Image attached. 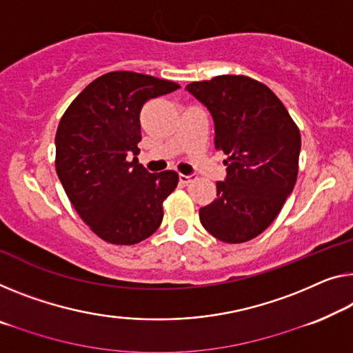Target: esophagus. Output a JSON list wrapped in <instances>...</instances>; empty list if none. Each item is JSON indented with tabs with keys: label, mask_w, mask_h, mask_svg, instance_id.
Wrapping results in <instances>:
<instances>
[{
	"label": "esophagus",
	"mask_w": 353,
	"mask_h": 353,
	"mask_svg": "<svg viewBox=\"0 0 353 353\" xmlns=\"http://www.w3.org/2000/svg\"><path fill=\"white\" fill-rule=\"evenodd\" d=\"M180 183H183V184H189V183H192V181H195V176L194 175H183V173H180Z\"/></svg>",
	"instance_id": "obj_1"
}]
</instances>
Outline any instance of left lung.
I'll return each instance as SVG.
<instances>
[{
	"mask_svg": "<svg viewBox=\"0 0 353 353\" xmlns=\"http://www.w3.org/2000/svg\"><path fill=\"white\" fill-rule=\"evenodd\" d=\"M186 90L208 108L227 176L200 208L202 225L224 243H245L276 219L294 191L301 137L283 102L246 75H218Z\"/></svg>",
	"mask_w": 353,
	"mask_h": 353,
	"instance_id": "1",
	"label": "left lung"
}]
</instances>
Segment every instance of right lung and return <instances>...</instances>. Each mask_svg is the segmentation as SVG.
Masks as SVG:
<instances>
[{
	"mask_svg": "<svg viewBox=\"0 0 353 353\" xmlns=\"http://www.w3.org/2000/svg\"><path fill=\"white\" fill-rule=\"evenodd\" d=\"M178 88L151 75L108 72L75 97L58 124L59 181L80 218L107 243L135 245L161 225L162 202L176 188L178 173H150L139 164L140 110Z\"/></svg>",
	"mask_w": 353,
	"mask_h": 353,
	"instance_id": "right-lung-1",
	"label": "right lung"
}]
</instances>
